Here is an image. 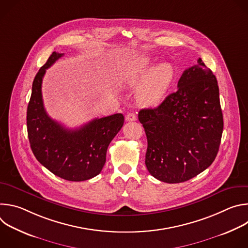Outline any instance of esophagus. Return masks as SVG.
I'll list each match as a JSON object with an SVG mask.
<instances>
[{
	"mask_svg": "<svg viewBox=\"0 0 248 248\" xmlns=\"http://www.w3.org/2000/svg\"><path fill=\"white\" fill-rule=\"evenodd\" d=\"M137 120V117L135 114L133 113H128L126 116H125V121L126 122H134Z\"/></svg>",
	"mask_w": 248,
	"mask_h": 248,
	"instance_id": "obj_1",
	"label": "esophagus"
}]
</instances>
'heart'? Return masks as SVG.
Listing matches in <instances>:
<instances>
[{
    "label": "heart",
    "instance_id": "1",
    "mask_svg": "<svg viewBox=\"0 0 248 248\" xmlns=\"http://www.w3.org/2000/svg\"><path fill=\"white\" fill-rule=\"evenodd\" d=\"M150 66V59L140 58L130 64L124 75V80L130 86L146 78L137 90V100L143 105L157 103L168 88L173 75L172 66L169 62L157 64L148 73Z\"/></svg>",
    "mask_w": 248,
    "mask_h": 248
}]
</instances>
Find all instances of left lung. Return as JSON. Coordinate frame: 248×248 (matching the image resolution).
<instances>
[{
	"label": "left lung",
	"mask_w": 248,
	"mask_h": 248,
	"mask_svg": "<svg viewBox=\"0 0 248 248\" xmlns=\"http://www.w3.org/2000/svg\"><path fill=\"white\" fill-rule=\"evenodd\" d=\"M147 137L145 165L157 180L186 182L214 162L224 127L216 77L199 58L154 109L138 114Z\"/></svg>",
	"instance_id": "8db88e82"
}]
</instances>
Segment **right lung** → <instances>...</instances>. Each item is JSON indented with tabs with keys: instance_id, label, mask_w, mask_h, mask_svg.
Instances as JSON below:
<instances>
[{
	"instance_id": "right-lung-1",
	"label": "right lung",
	"mask_w": 248,
	"mask_h": 248,
	"mask_svg": "<svg viewBox=\"0 0 248 248\" xmlns=\"http://www.w3.org/2000/svg\"><path fill=\"white\" fill-rule=\"evenodd\" d=\"M63 54L53 52L32 83L27 107V133L36 159L55 175L70 182H82L99 174L107 149L124 125L122 114L95 119L79 128L68 129L52 120L45 111L42 80L49 68Z\"/></svg>"
}]
</instances>
